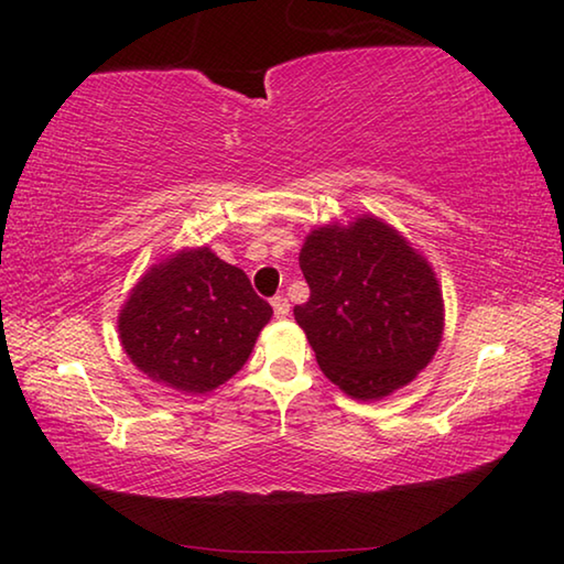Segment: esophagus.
I'll return each mask as SVG.
<instances>
[{"label": "esophagus", "instance_id": "1", "mask_svg": "<svg viewBox=\"0 0 564 564\" xmlns=\"http://www.w3.org/2000/svg\"><path fill=\"white\" fill-rule=\"evenodd\" d=\"M271 305H273L275 318H285V316H289L291 303H289V299H285V295H275V299L271 301Z\"/></svg>", "mask_w": 564, "mask_h": 564}]
</instances>
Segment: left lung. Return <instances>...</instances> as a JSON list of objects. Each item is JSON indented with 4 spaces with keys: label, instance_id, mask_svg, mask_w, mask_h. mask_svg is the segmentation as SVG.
<instances>
[{
    "label": "left lung",
    "instance_id": "left-lung-1",
    "mask_svg": "<svg viewBox=\"0 0 564 564\" xmlns=\"http://www.w3.org/2000/svg\"><path fill=\"white\" fill-rule=\"evenodd\" d=\"M311 299L295 305L323 373L356 400L408 386L443 338L435 271L376 216L311 231L299 256Z\"/></svg>",
    "mask_w": 564,
    "mask_h": 564
}]
</instances>
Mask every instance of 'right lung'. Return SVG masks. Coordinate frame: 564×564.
<instances>
[{
	"mask_svg": "<svg viewBox=\"0 0 564 564\" xmlns=\"http://www.w3.org/2000/svg\"><path fill=\"white\" fill-rule=\"evenodd\" d=\"M273 308L212 248H186L141 275L119 313L133 366L181 393H208L243 368Z\"/></svg>",
	"mask_w": 564,
	"mask_h": 564,
	"instance_id": "add662e5",
	"label": "right lung"
}]
</instances>
